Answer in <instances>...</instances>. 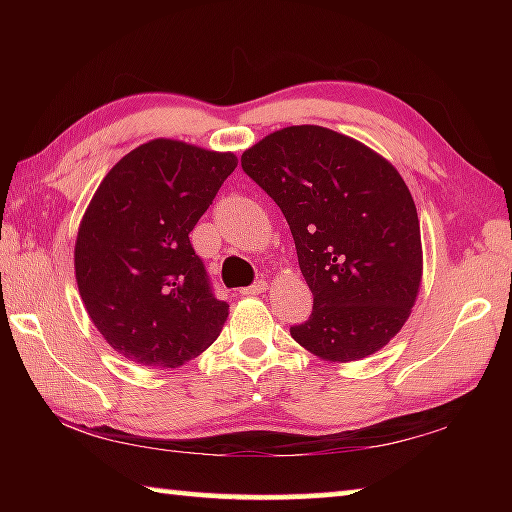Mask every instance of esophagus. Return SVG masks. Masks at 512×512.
Wrapping results in <instances>:
<instances>
[{
  "label": "esophagus",
  "mask_w": 512,
  "mask_h": 512,
  "mask_svg": "<svg viewBox=\"0 0 512 512\" xmlns=\"http://www.w3.org/2000/svg\"><path fill=\"white\" fill-rule=\"evenodd\" d=\"M266 289H268V282L257 280V282L250 284V287L241 289V293H244V296H262V293H266Z\"/></svg>",
  "instance_id": "34e87169"
}]
</instances>
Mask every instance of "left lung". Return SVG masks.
Masks as SVG:
<instances>
[{
  "label": "left lung",
  "instance_id": "left-lung-1",
  "mask_svg": "<svg viewBox=\"0 0 512 512\" xmlns=\"http://www.w3.org/2000/svg\"><path fill=\"white\" fill-rule=\"evenodd\" d=\"M287 219L314 293L293 341L318 359L370 357L411 316L422 284L420 221L391 162L323 126H289L241 155Z\"/></svg>",
  "mask_w": 512,
  "mask_h": 512
}]
</instances>
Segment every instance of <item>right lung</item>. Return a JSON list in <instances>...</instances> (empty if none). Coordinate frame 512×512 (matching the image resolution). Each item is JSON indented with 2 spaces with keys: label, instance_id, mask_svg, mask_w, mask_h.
Here are the masks:
<instances>
[{
  "label": "right lung",
  "instance_id": "1",
  "mask_svg": "<svg viewBox=\"0 0 512 512\" xmlns=\"http://www.w3.org/2000/svg\"><path fill=\"white\" fill-rule=\"evenodd\" d=\"M237 162L158 137L94 192L76 235V284L94 327L128 361L185 366L221 334L230 305L214 298L189 232Z\"/></svg>",
  "mask_w": 512,
  "mask_h": 512
}]
</instances>
